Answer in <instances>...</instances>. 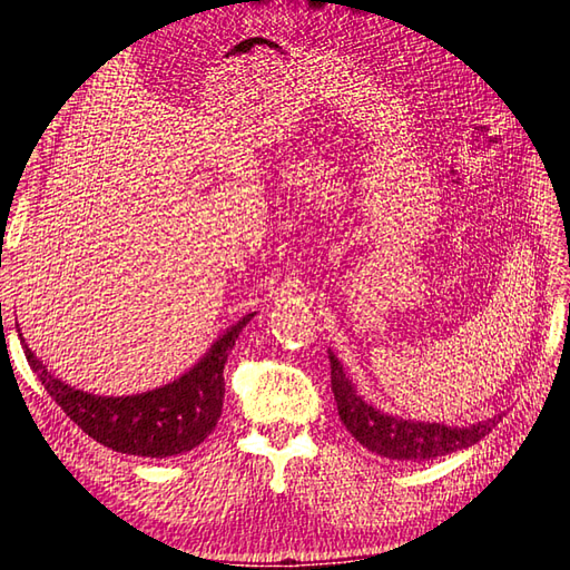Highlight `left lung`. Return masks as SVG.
<instances>
[{
  "instance_id": "obj_1",
  "label": "left lung",
  "mask_w": 570,
  "mask_h": 570,
  "mask_svg": "<svg viewBox=\"0 0 570 570\" xmlns=\"http://www.w3.org/2000/svg\"><path fill=\"white\" fill-rule=\"evenodd\" d=\"M327 358H331V383L340 421L358 444L390 461H430L459 450H469V446L490 435L492 428L502 421V416H494L459 428L392 416V413L373 406L356 392V385L350 381L347 371L342 368L333 350H327Z\"/></svg>"
}]
</instances>
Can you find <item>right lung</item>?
I'll return each instance as SVG.
<instances>
[{
    "label": "right lung",
    "mask_w": 570,
    "mask_h": 570,
    "mask_svg": "<svg viewBox=\"0 0 570 570\" xmlns=\"http://www.w3.org/2000/svg\"><path fill=\"white\" fill-rule=\"evenodd\" d=\"M252 318L254 314H247L226 327L209 352L176 381L126 396H101L71 387L47 371L26 340L21 342L32 373L82 433L120 454L168 459L195 450L212 435L226 394L223 368L237 335Z\"/></svg>",
    "instance_id": "add662e5"
}]
</instances>
